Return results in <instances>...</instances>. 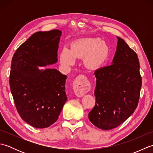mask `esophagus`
Listing matches in <instances>:
<instances>
[{
  "instance_id": "obj_1",
  "label": "esophagus",
  "mask_w": 153,
  "mask_h": 153,
  "mask_svg": "<svg viewBox=\"0 0 153 153\" xmlns=\"http://www.w3.org/2000/svg\"><path fill=\"white\" fill-rule=\"evenodd\" d=\"M73 89L74 93L77 97H82L90 90V85L86 77L79 76L74 81Z\"/></svg>"
}]
</instances>
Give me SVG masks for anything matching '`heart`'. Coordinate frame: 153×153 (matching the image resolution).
I'll use <instances>...</instances> for the list:
<instances>
[{
	"label": "heart",
	"instance_id": "b5f03b06",
	"mask_svg": "<svg viewBox=\"0 0 153 153\" xmlns=\"http://www.w3.org/2000/svg\"><path fill=\"white\" fill-rule=\"evenodd\" d=\"M109 56V48L99 38H82L72 42L70 49L64 48L61 51L60 60L64 66H71L75 58H83L86 67L96 70L105 63Z\"/></svg>",
	"mask_w": 153,
	"mask_h": 153
}]
</instances>
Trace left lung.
<instances>
[{
	"instance_id": "8db88e82",
	"label": "left lung",
	"mask_w": 153,
	"mask_h": 153,
	"mask_svg": "<svg viewBox=\"0 0 153 153\" xmlns=\"http://www.w3.org/2000/svg\"><path fill=\"white\" fill-rule=\"evenodd\" d=\"M117 38L112 64L95 71L96 103L89 119L103 130L116 128L134 112L141 88L137 55L122 38Z\"/></svg>"
}]
</instances>
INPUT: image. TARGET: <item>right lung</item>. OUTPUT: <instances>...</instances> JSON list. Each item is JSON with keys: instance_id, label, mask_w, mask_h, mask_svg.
Wrapping results in <instances>:
<instances>
[{"instance_id": "add662e5", "label": "right lung", "mask_w": 153, "mask_h": 153, "mask_svg": "<svg viewBox=\"0 0 153 153\" xmlns=\"http://www.w3.org/2000/svg\"><path fill=\"white\" fill-rule=\"evenodd\" d=\"M62 31L35 33L21 45L12 57L10 87L21 118L36 128L56 121L67 100V76L56 69L39 70L56 63Z\"/></svg>"}]
</instances>
